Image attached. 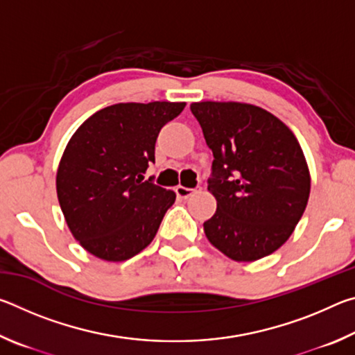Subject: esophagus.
Returning <instances> with one entry per match:
<instances>
[{"mask_svg":"<svg viewBox=\"0 0 355 355\" xmlns=\"http://www.w3.org/2000/svg\"><path fill=\"white\" fill-rule=\"evenodd\" d=\"M197 191H200V188L192 189V188H184V186H177V188H175V192H177V196L180 197V199H188L189 196H192Z\"/></svg>","mask_w":355,"mask_h":355,"instance_id":"obj_1","label":"esophagus"}]
</instances>
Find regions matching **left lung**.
I'll list each match as a JSON object with an SVG mask.
<instances>
[{
  "mask_svg": "<svg viewBox=\"0 0 355 355\" xmlns=\"http://www.w3.org/2000/svg\"><path fill=\"white\" fill-rule=\"evenodd\" d=\"M213 152L208 191L218 200L203 222L208 241L236 261L271 255L302 218L310 173L291 130L245 103H192Z\"/></svg>",
  "mask_w": 355,
  "mask_h": 355,
  "instance_id": "1",
  "label": "left lung"
}]
</instances>
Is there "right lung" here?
Segmentation results:
<instances>
[{
	"instance_id": "right-lung-1",
	"label": "right lung",
	"mask_w": 355,
	"mask_h": 355,
	"mask_svg": "<svg viewBox=\"0 0 355 355\" xmlns=\"http://www.w3.org/2000/svg\"><path fill=\"white\" fill-rule=\"evenodd\" d=\"M186 103H117L71 136L58 169V199L71 235L106 261H123L153 241L175 192L144 180L161 128Z\"/></svg>"
}]
</instances>
